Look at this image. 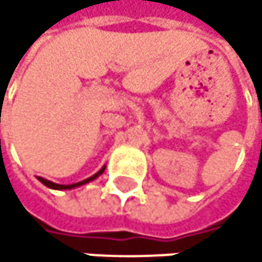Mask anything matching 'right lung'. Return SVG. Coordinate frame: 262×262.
I'll list each match as a JSON object with an SVG mask.
<instances>
[{
	"mask_svg": "<svg viewBox=\"0 0 262 262\" xmlns=\"http://www.w3.org/2000/svg\"><path fill=\"white\" fill-rule=\"evenodd\" d=\"M103 169H105V168H102V169L99 171V173H96L94 176H91V178H89V179H84V181H81V182H78V184H72V185H59V184H53V182H50V181H47V179H40V182H42L43 185L50 187V188H56V190H67V188H74V187L83 185V184H86V182H89V181L96 179L97 176H100V174L103 173Z\"/></svg>",
	"mask_w": 262,
	"mask_h": 262,
	"instance_id": "1",
	"label": "right lung"
}]
</instances>
